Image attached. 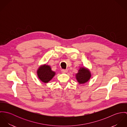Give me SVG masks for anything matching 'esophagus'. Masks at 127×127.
Segmentation results:
<instances>
[{
	"label": "esophagus",
	"instance_id": "obj_1",
	"mask_svg": "<svg viewBox=\"0 0 127 127\" xmlns=\"http://www.w3.org/2000/svg\"><path fill=\"white\" fill-rule=\"evenodd\" d=\"M62 72L63 73H66L67 72V69H62Z\"/></svg>",
	"mask_w": 127,
	"mask_h": 127
}]
</instances>
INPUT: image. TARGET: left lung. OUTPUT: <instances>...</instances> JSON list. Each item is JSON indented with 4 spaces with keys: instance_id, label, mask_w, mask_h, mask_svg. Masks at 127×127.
<instances>
[{
    "instance_id": "obj_1",
    "label": "left lung",
    "mask_w": 127,
    "mask_h": 127,
    "mask_svg": "<svg viewBox=\"0 0 127 127\" xmlns=\"http://www.w3.org/2000/svg\"><path fill=\"white\" fill-rule=\"evenodd\" d=\"M91 73L90 70L86 68H81L78 73L76 74V78L77 81L80 84H83L87 82L91 78Z\"/></svg>"
}]
</instances>
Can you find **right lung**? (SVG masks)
I'll return each mask as SVG.
<instances>
[{"label": "right lung", "instance_id": "add662e5", "mask_svg": "<svg viewBox=\"0 0 127 127\" xmlns=\"http://www.w3.org/2000/svg\"><path fill=\"white\" fill-rule=\"evenodd\" d=\"M38 78L44 83L50 81L55 75V72L51 70L50 66L44 65L40 66L37 71Z\"/></svg>", "mask_w": 127, "mask_h": 127}]
</instances>
